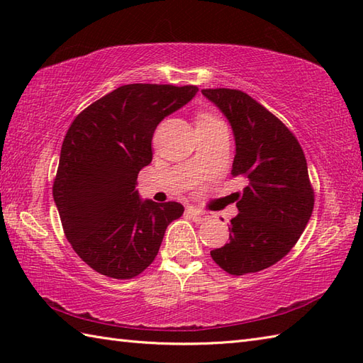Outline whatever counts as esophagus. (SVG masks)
I'll return each instance as SVG.
<instances>
[{
  "instance_id": "obj_1",
  "label": "esophagus",
  "mask_w": 363,
  "mask_h": 363,
  "mask_svg": "<svg viewBox=\"0 0 363 363\" xmlns=\"http://www.w3.org/2000/svg\"><path fill=\"white\" fill-rule=\"evenodd\" d=\"M186 212H187L189 217H191L195 221H204V220H206V213L201 212V211L195 209V207H189V209H187Z\"/></svg>"
}]
</instances>
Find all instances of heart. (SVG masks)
I'll list each match as a JSON object with an SVG mask.
<instances>
[{
  "label": "heart",
  "instance_id": "obj_1",
  "mask_svg": "<svg viewBox=\"0 0 363 363\" xmlns=\"http://www.w3.org/2000/svg\"><path fill=\"white\" fill-rule=\"evenodd\" d=\"M217 123H223L218 117H215L213 113L201 111L196 115V128L201 126H211V125H217Z\"/></svg>",
  "mask_w": 363,
  "mask_h": 363
}]
</instances>
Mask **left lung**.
Here are the masks:
<instances>
[{
    "instance_id": "left-lung-1",
    "label": "left lung",
    "mask_w": 363,
    "mask_h": 363,
    "mask_svg": "<svg viewBox=\"0 0 363 363\" xmlns=\"http://www.w3.org/2000/svg\"><path fill=\"white\" fill-rule=\"evenodd\" d=\"M226 115L235 137L233 176L246 179L235 191L238 215L229 242L211 251L233 276L257 273L287 256L306 229L315 204L304 151L295 134L248 94L203 89Z\"/></svg>"
}]
</instances>
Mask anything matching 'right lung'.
<instances>
[{
  "instance_id": "1",
  "label": "right lung",
  "mask_w": 363,
  "mask_h": 363,
  "mask_svg": "<svg viewBox=\"0 0 363 363\" xmlns=\"http://www.w3.org/2000/svg\"><path fill=\"white\" fill-rule=\"evenodd\" d=\"M196 86L128 84L96 99L68 128L52 198L74 252L96 273L133 279L156 259L174 201H140L138 172L152 160L159 123L187 104Z\"/></svg>"
}]
</instances>
